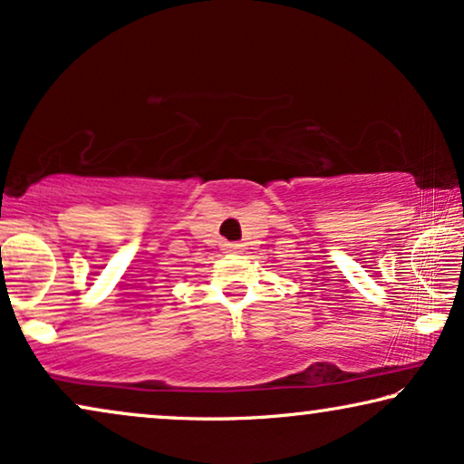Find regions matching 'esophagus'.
I'll return each mask as SVG.
<instances>
[{
  "instance_id": "esophagus-1",
  "label": "esophagus",
  "mask_w": 464,
  "mask_h": 464,
  "mask_svg": "<svg viewBox=\"0 0 464 464\" xmlns=\"http://www.w3.org/2000/svg\"><path fill=\"white\" fill-rule=\"evenodd\" d=\"M224 249H226V251H234V249H238V245H234V243H224Z\"/></svg>"
}]
</instances>
